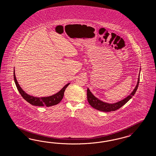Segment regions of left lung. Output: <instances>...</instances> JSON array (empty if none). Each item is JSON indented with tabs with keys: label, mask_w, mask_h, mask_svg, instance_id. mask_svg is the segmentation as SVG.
Returning <instances> with one entry per match:
<instances>
[{
	"label": "left lung",
	"mask_w": 156,
	"mask_h": 156,
	"mask_svg": "<svg viewBox=\"0 0 156 156\" xmlns=\"http://www.w3.org/2000/svg\"><path fill=\"white\" fill-rule=\"evenodd\" d=\"M140 82V75L138 77V80L137 82V84L135 87V89L133 91L132 93L127 97L126 98L123 99L122 101L118 102L115 104H108L105 103L100 101L99 99L97 98L94 97L93 94L90 92V90L87 89V101L90 105L94 109H97L99 111L105 112H113L115 111L118 109L121 108L122 106L126 104L127 102L129 101V99L132 98L133 96L136 93L137 91L138 87V83Z\"/></svg>",
	"instance_id": "1"
}]
</instances>
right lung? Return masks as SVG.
Here are the masks:
<instances>
[{"label":"right lung","mask_w":156,"mask_h":156,"mask_svg":"<svg viewBox=\"0 0 156 156\" xmlns=\"http://www.w3.org/2000/svg\"><path fill=\"white\" fill-rule=\"evenodd\" d=\"M14 78L16 87L19 91V93L22 95V97L25 99L26 101H27L28 103H30L34 106H52L54 105H55L57 104H59L63 97L65 91L66 90L67 87L69 86L70 83H68L65 85L61 90H60L57 94L53 95L50 97H34L33 96H31L30 95L27 94L26 93H25L22 89L19 86L18 81L16 80L15 74V70H14Z\"/></svg>","instance_id":"1"}]
</instances>
